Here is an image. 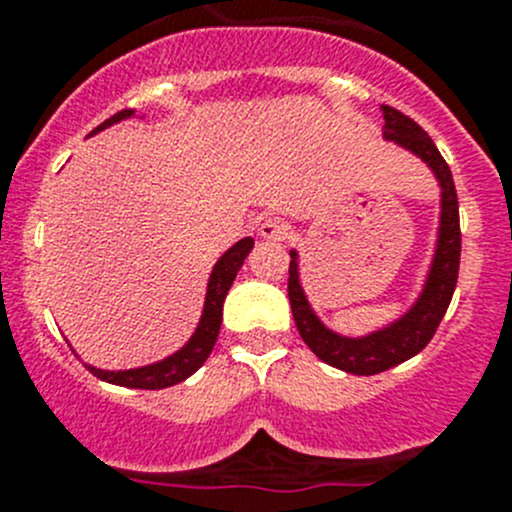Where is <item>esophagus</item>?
<instances>
[{"label":"esophagus","mask_w":512,"mask_h":512,"mask_svg":"<svg viewBox=\"0 0 512 512\" xmlns=\"http://www.w3.org/2000/svg\"><path fill=\"white\" fill-rule=\"evenodd\" d=\"M285 223H280V220H265V223L260 225V237L262 240H282L285 237Z\"/></svg>","instance_id":"1"}]
</instances>
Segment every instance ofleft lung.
<instances>
[{
    "instance_id": "obj_1",
    "label": "left lung",
    "mask_w": 512,
    "mask_h": 512,
    "mask_svg": "<svg viewBox=\"0 0 512 512\" xmlns=\"http://www.w3.org/2000/svg\"><path fill=\"white\" fill-rule=\"evenodd\" d=\"M381 111H384L386 141H394L406 151L416 153L433 170L438 185H441V227H438L436 255H433L431 270H428L414 307L379 332H371L366 337H342L324 327L314 314L307 294L299 285L297 252H289L292 262H289L287 294L299 337L324 364L337 366V369L356 376L381 374V371L416 356L431 342L448 304H451L453 289L458 282V265H461V220H458V195L451 168L438 153L431 136L414 118L404 116L391 106H381Z\"/></svg>"
}]
</instances>
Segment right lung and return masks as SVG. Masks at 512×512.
Returning <instances> with one entry per match:
<instances>
[{
	"label": "right lung",
	"mask_w": 512,
	"mask_h": 512,
	"mask_svg": "<svg viewBox=\"0 0 512 512\" xmlns=\"http://www.w3.org/2000/svg\"><path fill=\"white\" fill-rule=\"evenodd\" d=\"M131 116H133L131 108L118 111L116 116H111L108 121H103L101 126L94 128L91 136ZM252 245H255V240H252V237H245V240L235 242V245H232L230 250L215 262L213 275H210V282H208V294H205L203 317H200L198 329H195V334L190 337V342L185 344L183 349L165 356L163 361H156V364L141 366V369L106 371V369H96V366L91 364H86V369H89L96 379L108 381V384L128 386V389H148V391L180 384V381L188 379L190 374H195V371L205 364V359H208L210 352H213L215 342H218L220 324H223V302L227 297V289H230L232 282H235L237 270L242 267V262H245L247 252L252 250Z\"/></svg>",
	"instance_id": "right-lung-1"
}]
</instances>
